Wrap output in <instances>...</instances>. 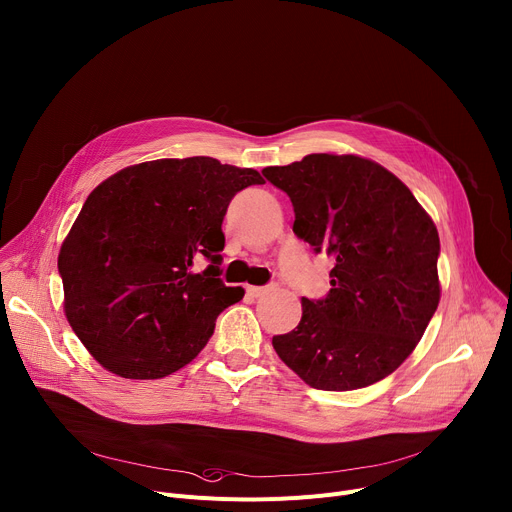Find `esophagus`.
Returning <instances> with one entry per match:
<instances>
[{"instance_id": "1", "label": "esophagus", "mask_w": 512, "mask_h": 512, "mask_svg": "<svg viewBox=\"0 0 512 512\" xmlns=\"http://www.w3.org/2000/svg\"><path fill=\"white\" fill-rule=\"evenodd\" d=\"M271 290V286H247V294H251L253 298H259L263 294H267Z\"/></svg>"}]
</instances>
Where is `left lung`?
Segmentation results:
<instances>
[{"label": "left lung", "mask_w": 512, "mask_h": 512, "mask_svg": "<svg viewBox=\"0 0 512 512\" xmlns=\"http://www.w3.org/2000/svg\"><path fill=\"white\" fill-rule=\"evenodd\" d=\"M263 175L294 206V232L333 257L331 292L302 298V318L273 337L280 359L312 388L359 390L414 351L439 298V232L388 169L357 155L314 153Z\"/></svg>", "instance_id": "obj_1"}]
</instances>
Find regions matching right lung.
I'll list each match as a JSON object with an SVG mask.
<instances>
[{
    "mask_svg": "<svg viewBox=\"0 0 512 512\" xmlns=\"http://www.w3.org/2000/svg\"><path fill=\"white\" fill-rule=\"evenodd\" d=\"M263 183L212 157L130 165L91 192L59 253L65 316L112 374L159 380L188 365L218 314L243 300L220 280L230 200ZM206 260L209 267L196 272Z\"/></svg>",
    "mask_w": 512,
    "mask_h": 512,
    "instance_id": "right-lung-1",
    "label": "right lung"
}]
</instances>
